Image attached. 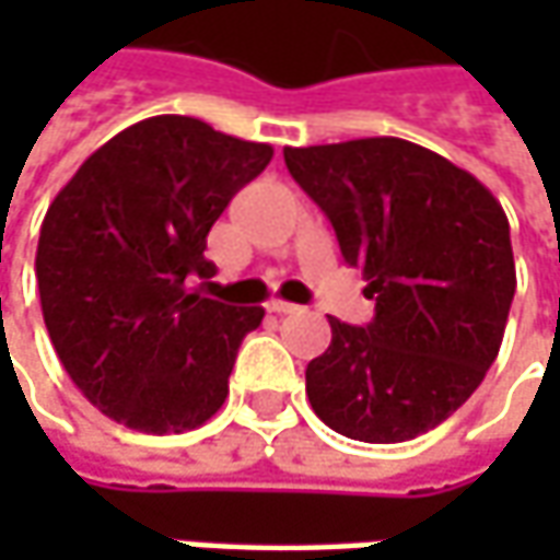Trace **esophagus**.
I'll return each mask as SVG.
<instances>
[{
	"label": "esophagus",
	"mask_w": 560,
	"mask_h": 560,
	"mask_svg": "<svg viewBox=\"0 0 560 560\" xmlns=\"http://www.w3.org/2000/svg\"><path fill=\"white\" fill-rule=\"evenodd\" d=\"M268 312H273V314H292V312H299V305H292V302H283V299H270Z\"/></svg>",
	"instance_id": "obj_1"
}]
</instances>
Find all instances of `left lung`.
Wrapping results in <instances>:
<instances>
[{
  "mask_svg": "<svg viewBox=\"0 0 560 560\" xmlns=\"http://www.w3.org/2000/svg\"><path fill=\"white\" fill-rule=\"evenodd\" d=\"M376 302L368 327L330 317L305 371L314 415L358 442L440 427L499 355L517 287L511 230L474 174L398 137L283 149Z\"/></svg>",
  "mask_w": 560,
  "mask_h": 560,
  "instance_id": "8db88e82",
  "label": "left lung"
}]
</instances>
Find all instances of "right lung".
Segmentation results:
<instances>
[{
	"label": "right lung",
	"mask_w": 560,
	"mask_h": 560,
	"mask_svg": "<svg viewBox=\"0 0 560 560\" xmlns=\"http://www.w3.org/2000/svg\"><path fill=\"white\" fill-rule=\"evenodd\" d=\"M273 149L186 115L98 145L55 196L36 246L43 320L74 386L140 433L196 430L224 405L265 308L205 299L211 224Z\"/></svg>",
	"instance_id": "obj_1"
}]
</instances>
